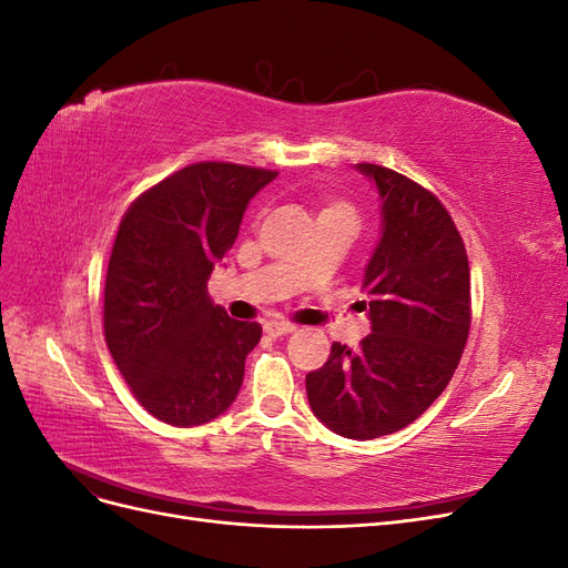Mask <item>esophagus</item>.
Listing matches in <instances>:
<instances>
[{"instance_id": "34e87169", "label": "esophagus", "mask_w": 568, "mask_h": 568, "mask_svg": "<svg viewBox=\"0 0 568 568\" xmlns=\"http://www.w3.org/2000/svg\"><path fill=\"white\" fill-rule=\"evenodd\" d=\"M294 332H296V324H288V322H267L265 324V334H270V336H286Z\"/></svg>"}]
</instances>
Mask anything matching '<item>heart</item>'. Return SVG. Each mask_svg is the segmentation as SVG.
Returning <instances> with one entry per match:
<instances>
[{
    "label": "heart",
    "mask_w": 568,
    "mask_h": 568,
    "mask_svg": "<svg viewBox=\"0 0 568 568\" xmlns=\"http://www.w3.org/2000/svg\"><path fill=\"white\" fill-rule=\"evenodd\" d=\"M320 215H343V217H348L353 225H355L357 209H355L351 201L341 199V196H326L320 203Z\"/></svg>",
    "instance_id": "obj_1"
}]
</instances>
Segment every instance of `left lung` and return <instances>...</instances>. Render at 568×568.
<instances>
[{
  "mask_svg": "<svg viewBox=\"0 0 568 568\" xmlns=\"http://www.w3.org/2000/svg\"><path fill=\"white\" fill-rule=\"evenodd\" d=\"M376 182L384 232L365 270L372 334L353 351L332 343L305 376L315 417L369 440L422 417L450 384L471 326V280L448 209L419 182L357 163Z\"/></svg>",
  "mask_w": 568,
  "mask_h": 568,
  "instance_id": "obj_1",
  "label": "left lung"
}]
</instances>
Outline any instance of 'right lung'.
I'll return each instance as SVG.
<instances>
[{"instance_id": "obj_1", "label": "right lung", "mask_w": 568, "mask_h": 568, "mask_svg": "<svg viewBox=\"0 0 568 568\" xmlns=\"http://www.w3.org/2000/svg\"><path fill=\"white\" fill-rule=\"evenodd\" d=\"M274 178L267 168L192 163L149 186L120 220L104 286L106 346L134 398L165 424L211 422L242 388L263 326L213 305L205 282L248 201Z\"/></svg>"}]
</instances>
